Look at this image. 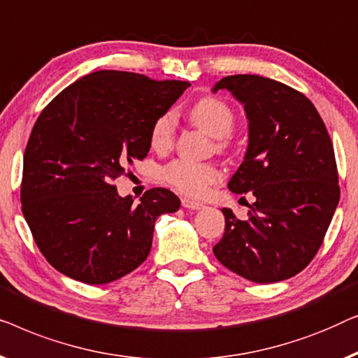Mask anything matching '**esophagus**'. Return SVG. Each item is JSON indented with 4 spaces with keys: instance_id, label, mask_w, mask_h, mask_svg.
<instances>
[{
    "instance_id": "esophagus-1",
    "label": "esophagus",
    "mask_w": 358,
    "mask_h": 358,
    "mask_svg": "<svg viewBox=\"0 0 358 358\" xmlns=\"http://www.w3.org/2000/svg\"><path fill=\"white\" fill-rule=\"evenodd\" d=\"M181 206L186 209H201L203 208V203H199V201H194V199H189V198H183L181 199Z\"/></svg>"
}]
</instances>
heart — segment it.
<instances>
[{
	"instance_id": "obj_1",
	"label": "heart",
	"mask_w": 358,
	"mask_h": 358,
	"mask_svg": "<svg viewBox=\"0 0 358 358\" xmlns=\"http://www.w3.org/2000/svg\"><path fill=\"white\" fill-rule=\"evenodd\" d=\"M189 120L199 129H203L210 138L217 139V149L225 150L229 148L227 136L235 128V112L227 102L214 95H206L193 103L189 108ZM177 120L173 112H165L154 120L150 127L149 141L152 149L169 150L175 139ZM222 173L214 164L193 162V160L177 159L160 169L159 178L165 185L172 186L180 193L188 196L204 194L210 185L219 181Z\"/></svg>"
}]
</instances>
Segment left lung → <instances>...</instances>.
I'll return each instance as SVG.
<instances>
[{"mask_svg": "<svg viewBox=\"0 0 358 358\" xmlns=\"http://www.w3.org/2000/svg\"><path fill=\"white\" fill-rule=\"evenodd\" d=\"M220 89L243 103L248 118V149L229 189L253 194L255 203L245 220L222 209L225 234L214 255L248 280H285L318 253L339 203L334 148L299 90L256 74L220 79L213 90Z\"/></svg>", "mask_w": 358, "mask_h": 358, "instance_id": "left-lung-1", "label": "left lung"}]
</instances>
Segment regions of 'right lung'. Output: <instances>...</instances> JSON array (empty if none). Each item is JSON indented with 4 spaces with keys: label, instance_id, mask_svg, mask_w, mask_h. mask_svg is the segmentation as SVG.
<instances>
[{
    "label": "right lung",
    "instance_id": "add662e5",
    "mask_svg": "<svg viewBox=\"0 0 358 358\" xmlns=\"http://www.w3.org/2000/svg\"><path fill=\"white\" fill-rule=\"evenodd\" d=\"M189 85L95 71L42 110L24 152L21 203L35 243L59 273L108 284L148 258L155 220L177 213L180 199L152 188L134 204L113 181L148 155L154 120Z\"/></svg>",
    "mask_w": 358,
    "mask_h": 358
}]
</instances>
